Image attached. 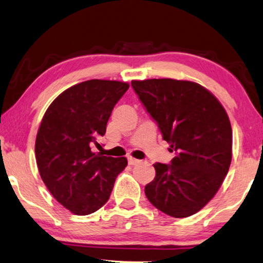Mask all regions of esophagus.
Returning <instances> with one entry per match:
<instances>
[{"label": "esophagus", "mask_w": 263, "mask_h": 263, "mask_svg": "<svg viewBox=\"0 0 263 263\" xmlns=\"http://www.w3.org/2000/svg\"><path fill=\"white\" fill-rule=\"evenodd\" d=\"M128 162H129V165H138V163L140 162V160L129 157L128 158Z\"/></svg>", "instance_id": "obj_1"}]
</instances>
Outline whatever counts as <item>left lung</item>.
Listing matches in <instances>:
<instances>
[{
  "mask_svg": "<svg viewBox=\"0 0 263 263\" xmlns=\"http://www.w3.org/2000/svg\"><path fill=\"white\" fill-rule=\"evenodd\" d=\"M133 89L177 155L155 163L148 200L163 214L184 218L218 191L233 157V130L223 105L195 82L171 78L133 81Z\"/></svg>",
  "mask_w": 263,
  "mask_h": 263,
  "instance_id": "1",
  "label": "left lung"
}]
</instances>
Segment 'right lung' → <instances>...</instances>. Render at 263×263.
Here are the masks:
<instances>
[{
	"instance_id": "add662e5",
	"label": "right lung",
	"mask_w": 263,
	"mask_h": 263,
	"mask_svg": "<svg viewBox=\"0 0 263 263\" xmlns=\"http://www.w3.org/2000/svg\"><path fill=\"white\" fill-rule=\"evenodd\" d=\"M129 84L91 79L63 91L41 121L35 140L40 177L51 195L72 214L90 215L108 201L124 157L95 153L114 106Z\"/></svg>"
}]
</instances>
